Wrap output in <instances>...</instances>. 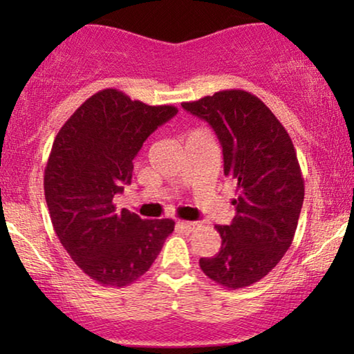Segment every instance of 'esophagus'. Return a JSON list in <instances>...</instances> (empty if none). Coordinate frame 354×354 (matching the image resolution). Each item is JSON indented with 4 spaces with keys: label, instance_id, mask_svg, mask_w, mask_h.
<instances>
[{
    "label": "esophagus",
    "instance_id": "34e87169",
    "mask_svg": "<svg viewBox=\"0 0 354 354\" xmlns=\"http://www.w3.org/2000/svg\"><path fill=\"white\" fill-rule=\"evenodd\" d=\"M177 225L180 227V229H183L185 232H196L198 229H200V224L198 222H188V221H178Z\"/></svg>",
    "mask_w": 354,
    "mask_h": 354
}]
</instances>
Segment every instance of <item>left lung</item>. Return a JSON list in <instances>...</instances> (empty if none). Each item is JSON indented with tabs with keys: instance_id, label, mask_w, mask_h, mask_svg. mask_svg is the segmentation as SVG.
I'll use <instances>...</instances> for the list:
<instances>
[{
	"instance_id": "left-lung-1",
	"label": "left lung",
	"mask_w": 354,
	"mask_h": 354,
	"mask_svg": "<svg viewBox=\"0 0 354 354\" xmlns=\"http://www.w3.org/2000/svg\"><path fill=\"white\" fill-rule=\"evenodd\" d=\"M206 120L224 154V176L236 183L230 225H216L217 254L201 258L211 280L235 290L266 277L292 245L304 200V180L292 138L258 96L222 90L182 103Z\"/></svg>"
}]
</instances>
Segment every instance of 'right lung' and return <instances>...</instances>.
<instances>
[{
    "mask_svg": "<svg viewBox=\"0 0 354 354\" xmlns=\"http://www.w3.org/2000/svg\"><path fill=\"white\" fill-rule=\"evenodd\" d=\"M122 91L90 96L57 132L45 167V198L55 232L71 259L103 287H125L151 268L172 219H142L115 209L113 198L132 180L145 140L177 114Z\"/></svg>",
    "mask_w": 354,
    "mask_h": 354,
    "instance_id": "1",
    "label": "right lung"
}]
</instances>
